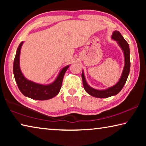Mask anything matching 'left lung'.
Returning <instances> with one entry per match:
<instances>
[{
  "instance_id": "8db88e82",
  "label": "left lung",
  "mask_w": 146,
  "mask_h": 146,
  "mask_svg": "<svg viewBox=\"0 0 146 146\" xmlns=\"http://www.w3.org/2000/svg\"><path fill=\"white\" fill-rule=\"evenodd\" d=\"M111 38L113 40L117 41L118 46L122 49L124 56V66H123L122 75L118 82L115 84L114 86L104 89V90H97L95 89L88 84L84 75V73L82 70V78L84 88L85 91L89 95L94 97L104 98H108L112 96H115L120 92L124 86L125 82H126L128 75H129L130 71V50L129 46L128 43L119 31H115L113 32L111 35Z\"/></svg>"
}]
</instances>
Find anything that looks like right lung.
<instances>
[{
	"label": "right lung",
	"mask_w": 146,
	"mask_h": 146,
	"mask_svg": "<svg viewBox=\"0 0 146 146\" xmlns=\"http://www.w3.org/2000/svg\"><path fill=\"white\" fill-rule=\"evenodd\" d=\"M23 43H20L13 62V74L19 90L25 97L34 100H46L55 97L60 90L64 75L70 65L62 68L55 80L51 84H42L29 80L24 76L20 67V55Z\"/></svg>",
	"instance_id": "1"
}]
</instances>
